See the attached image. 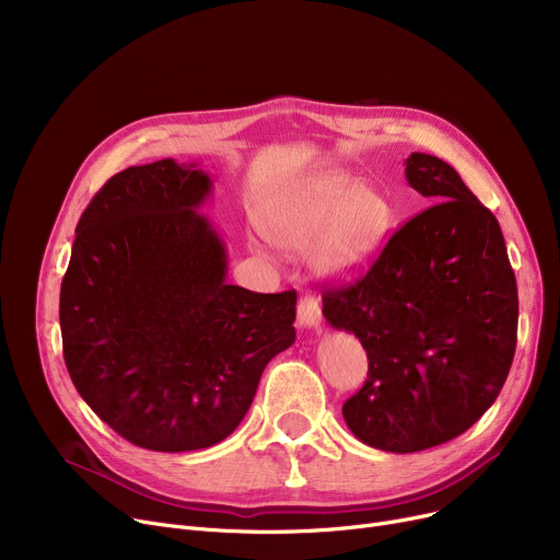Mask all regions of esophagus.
I'll return each mask as SVG.
<instances>
[{
  "label": "esophagus",
  "instance_id": "esophagus-1",
  "mask_svg": "<svg viewBox=\"0 0 560 560\" xmlns=\"http://www.w3.org/2000/svg\"><path fill=\"white\" fill-rule=\"evenodd\" d=\"M298 322L302 329H317L319 322H322V311L315 298L304 295L298 304Z\"/></svg>",
  "mask_w": 560,
  "mask_h": 560
}]
</instances>
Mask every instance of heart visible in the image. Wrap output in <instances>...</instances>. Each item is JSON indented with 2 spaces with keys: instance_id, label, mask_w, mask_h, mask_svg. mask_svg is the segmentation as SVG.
I'll use <instances>...</instances> for the list:
<instances>
[{
  "instance_id": "heart-1",
  "label": "heart",
  "mask_w": 560,
  "mask_h": 560,
  "mask_svg": "<svg viewBox=\"0 0 560 560\" xmlns=\"http://www.w3.org/2000/svg\"><path fill=\"white\" fill-rule=\"evenodd\" d=\"M390 220V203L374 186L357 184L345 170H327L275 192L260 226L288 254L313 249L317 275L347 279L372 260Z\"/></svg>"
}]
</instances>
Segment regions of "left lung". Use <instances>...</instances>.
<instances>
[{"mask_svg":"<svg viewBox=\"0 0 560 560\" xmlns=\"http://www.w3.org/2000/svg\"><path fill=\"white\" fill-rule=\"evenodd\" d=\"M404 165L431 206L363 279L322 295V315L370 361L342 418L361 443L393 454L472 427L502 393L517 342V283L497 218L450 163L413 152Z\"/></svg>","mask_w":560,"mask_h":560,"instance_id":"8db88e82","label":"left lung"}]
</instances>
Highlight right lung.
<instances>
[{"label":"right lung","instance_id":"obj_1","mask_svg":"<svg viewBox=\"0 0 560 560\" xmlns=\"http://www.w3.org/2000/svg\"><path fill=\"white\" fill-rule=\"evenodd\" d=\"M211 197L209 172L163 159L110 176L77 224L58 306L66 365L83 401L144 450L218 445L295 342V290L226 281V243L199 213Z\"/></svg>","mask_w":560,"mask_h":560}]
</instances>
